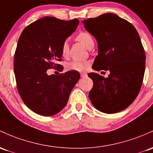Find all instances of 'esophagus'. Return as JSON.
Returning <instances> with one entry per match:
<instances>
[{"label":"esophagus","instance_id":"34e87169","mask_svg":"<svg viewBox=\"0 0 153 153\" xmlns=\"http://www.w3.org/2000/svg\"><path fill=\"white\" fill-rule=\"evenodd\" d=\"M80 77H81V78H85V77H87V74L85 73H81L80 74Z\"/></svg>","mask_w":153,"mask_h":153}]
</instances>
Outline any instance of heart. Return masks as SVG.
I'll return each instance as SVG.
<instances>
[{"label":"heart","instance_id":"obj_1","mask_svg":"<svg viewBox=\"0 0 153 153\" xmlns=\"http://www.w3.org/2000/svg\"><path fill=\"white\" fill-rule=\"evenodd\" d=\"M75 40L83 43L87 48H91L94 46V39L88 33L81 31L75 36ZM61 53L64 57H67L69 53V45L67 42H64L61 46ZM89 63L88 62H82L78 60H73L66 64V69L68 70H74L77 72H83L88 68Z\"/></svg>","mask_w":153,"mask_h":153}]
</instances>
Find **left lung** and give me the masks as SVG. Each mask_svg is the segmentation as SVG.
Segmentation results:
<instances>
[{"mask_svg":"<svg viewBox=\"0 0 153 153\" xmlns=\"http://www.w3.org/2000/svg\"><path fill=\"white\" fill-rule=\"evenodd\" d=\"M83 23L98 43L92 68L110 73L107 78L96 73L88 74L94 83L89 99L102 112L122 111L137 98L145 75V53L138 32L127 20L111 13Z\"/></svg>","mask_w":153,"mask_h":153,"instance_id":"obj_1","label":"left lung"}]
</instances>
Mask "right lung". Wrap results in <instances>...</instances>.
<instances>
[{
  "mask_svg": "<svg viewBox=\"0 0 153 153\" xmlns=\"http://www.w3.org/2000/svg\"><path fill=\"white\" fill-rule=\"evenodd\" d=\"M79 21H64L46 16L27 26L20 35L14 54L16 87L22 100L32 111L51 116L65 107L80 73L70 70L48 75L49 69L62 70L61 46L75 31Z\"/></svg>",
  "mask_w": 153,
  "mask_h": 153,
  "instance_id": "obj_1",
  "label": "right lung"
}]
</instances>
